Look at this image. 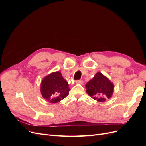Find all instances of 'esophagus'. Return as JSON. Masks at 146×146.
<instances>
[{
    "label": "esophagus",
    "mask_w": 146,
    "mask_h": 146,
    "mask_svg": "<svg viewBox=\"0 0 146 146\" xmlns=\"http://www.w3.org/2000/svg\"><path fill=\"white\" fill-rule=\"evenodd\" d=\"M76 83H79V84H81V85H83V81L82 80H77Z\"/></svg>",
    "instance_id": "1"
}]
</instances>
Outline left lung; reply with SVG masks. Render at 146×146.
Here are the masks:
<instances>
[{
    "label": "left lung",
    "mask_w": 146,
    "mask_h": 146,
    "mask_svg": "<svg viewBox=\"0 0 146 146\" xmlns=\"http://www.w3.org/2000/svg\"><path fill=\"white\" fill-rule=\"evenodd\" d=\"M86 88L87 93L92 99L102 102L111 98L114 85L107 77L99 72L86 84Z\"/></svg>",
    "instance_id": "8db88e82"
}]
</instances>
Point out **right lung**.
I'll return each instance as SVG.
<instances>
[{
    "label": "right lung",
    "mask_w": 146,
    "mask_h": 146,
    "mask_svg": "<svg viewBox=\"0 0 146 146\" xmlns=\"http://www.w3.org/2000/svg\"><path fill=\"white\" fill-rule=\"evenodd\" d=\"M70 89L68 82L59 71L48 75L42 79L41 92L48 102L57 103L69 94Z\"/></svg>",
    "instance_id": "right-lung-1"
}]
</instances>
